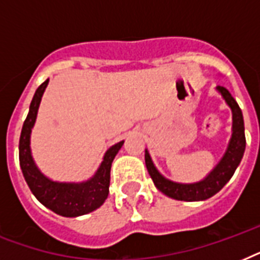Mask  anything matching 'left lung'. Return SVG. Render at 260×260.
<instances>
[{
  "mask_svg": "<svg viewBox=\"0 0 260 260\" xmlns=\"http://www.w3.org/2000/svg\"><path fill=\"white\" fill-rule=\"evenodd\" d=\"M217 89L232 109V114H234L232 131L234 132H232L230 146H228L224 158L204 181L198 182V183H191V185H182V183L169 181L158 173L154 163L151 160L150 154L146 151L147 170L150 173L155 186L162 193L174 200H178V201H202V200H208L216 193H218L225 186L226 182L232 178L236 167L242 160L244 150H246V135H244V120H243L242 109L239 108L238 102L235 101V98L231 95V93L225 87L218 86Z\"/></svg>",
  "mask_w": 260,
  "mask_h": 260,
  "instance_id": "left-lung-1",
  "label": "left lung"
}]
</instances>
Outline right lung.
Returning a JSON list of instances; mask_svg holds the SVG:
<instances>
[{
    "instance_id": "1",
    "label": "right lung",
    "mask_w": 260,
    "mask_h": 260,
    "mask_svg": "<svg viewBox=\"0 0 260 260\" xmlns=\"http://www.w3.org/2000/svg\"><path fill=\"white\" fill-rule=\"evenodd\" d=\"M48 85V79L38 87L29 106V113L26 116L22 125L20 143H18V158L21 166L22 175L29 186L34 196L55 213L64 217H77L82 214L90 213L105 202L109 194L110 183V167L114 156L121 148L122 143L120 142L110 147L104 156V162L98 169L91 179L83 183H58L46 178L38 167L35 166L34 159L30 155L29 136L30 129L36 120L39 105L42 95Z\"/></svg>"
}]
</instances>
